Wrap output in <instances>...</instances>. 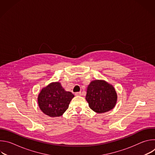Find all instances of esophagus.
<instances>
[{
    "instance_id": "1",
    "label": "esophagus",
    "mask_w": 155,
    "mask_h": 155,
    "mask_svg": "<svg viewBox=\"0 0 155 155\" xmlns=\"http://www.w3.org/2000/svg\"><path fill=\"white\" fill-rule=\"evenodd\" d=\"M75 96H81V92H77L75 93Z\"/></svg>"
}]
</instances>
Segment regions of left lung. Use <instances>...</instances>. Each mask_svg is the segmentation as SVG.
Returning <instances> with one entry per match:
<instances>
[{"label": "left lung", "mask_w": 155, "mask_h": 155, "mask_svg": "<svg viewBox=\"0 0 155 155\" xmlns=\"http://www.w3.org/2000/svg\"><path fill=\"white\" fill-rule=\"evenodd\" d=\"M117 99L115 88L105 81L94 80L87 86L86 100L96 113H105L113 109Z\"/></svg>", "instance_id": "left-lung-1"}]
</instances>
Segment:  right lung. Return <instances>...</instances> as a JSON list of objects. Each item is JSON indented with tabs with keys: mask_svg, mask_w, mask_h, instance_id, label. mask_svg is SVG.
Returning a JSON list of instances; mask_svg holds the SVG:
<instances>
[{
	"mask_svg": "<svg viewBox=\"0 0 155 155\" xmlns=\"http://www.w3.org/2000/svg\"><path fill=\"white\" fill-rule=\"evenodd\" d=\"M74 95L65 91L59 82L50 84L43 88L38 96V103L41 111L51 117L61 116L69 107Z\"/></svg>",
	"mask_w": 155,
	"mask_h": 155,
	"instance_id": "1",
	"label": "right lung"
}]
</instances>
